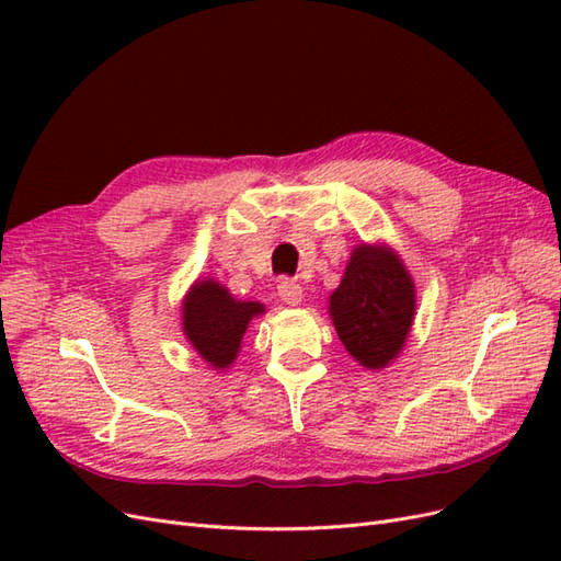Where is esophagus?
I'll return each instance as SVG.
<instances>
[{
  "label": "esophagus",
  "mask_w": 561,
  "mask_h": 561,
  "mask_svg": "<svg viewBox=\"0 0 561 561\" xmlns=\"http://www.w3.org/2000/svg\"><path fill=\"white\" fill-rule=\"evenodd\" d=\"M278 297L285 304H290V307H297V304L304 297L301 295V285L295 278H280V283H278Z\"/></svg>",
  "instance_id": "34e87169"
}]
</instances>
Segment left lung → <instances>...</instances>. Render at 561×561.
Wrapping results in <instances>:
<instances>
[{"label":"left lung","instance_id":"obj_1","mask_svg":"<svg viewBox=\"0 0 561 561\" xmlns=\"http://www.w3.org/2000/svg\"><path fill=\"white\" fill-rule=\"evenodd\" d=\"M416 293L410 271L386 245H358L330 295V316L346 351L367 369L398 358L412 330Z\"/></svg>","mask_w":561,"mask_h":561}]
</instances>
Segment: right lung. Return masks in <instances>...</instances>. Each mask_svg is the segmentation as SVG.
<instances>
[{
	"label": "right lung",
	"mask_w": 561,
	"mask_h": 561,
	"mask_svg": "<svg viewBox=\"0 0 561 561\" xmlns=\"http://www.w3.org/2000/svg\"><path fill=\"white\" fill-rule=\"evenodd\" d=\"M264 313L260 301L233 299L217 280H196L182 299V332L213 369H227L241 351L248 322Z\"/></svg>",
	"instance_id": "right-lung-1"
}]
</instances>
